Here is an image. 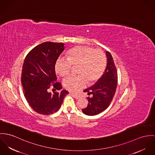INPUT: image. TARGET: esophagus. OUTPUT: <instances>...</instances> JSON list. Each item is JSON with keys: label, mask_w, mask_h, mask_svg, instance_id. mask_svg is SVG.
Instances as JSON below:
<instances>
[{"label": "esophagus", "mask_w": 155, "mask_h": 155, "mask_svg": "<svg viewBox=\"0 0 155 155\" xmlns=\"http://www.w3.org/2000/svg\"><path fill=\"white\" fill-rule=\"evenodd\" d=\"M71 94L77 99H80L81 97V96L80 95L77 94H75V93H71Z\"/></svg>", "instance_id": "esophagus-1"}]
</instances>
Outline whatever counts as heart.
Segmentation results:
<instances>
[{"instance_id":"b5f03b06","label":"heart","mask_w":155,"mask_h":155,"mask_svg":"<svg viewBox=\"0 0 155 155\" xmlns=\"http://www.w3.org/2000/svg\"><path fill=\"white\" fill-rule=\"evenodd\" d=\"M67 60L58 59L55 64V71L61 77L68 75L72 65L78 66L77 77L70 76L63 81L64 87L76 92L85 86L86 82L92 84L103 75L106 67V58L100 49L86 46L74 47L66 53Z\"/></svg>"}]
</instances>
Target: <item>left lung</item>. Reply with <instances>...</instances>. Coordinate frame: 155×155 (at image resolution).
Instances as JSON below:
<instances>
[{
    "label": "left lung",
    "instance_id": "8db88e82",
    "mask_svg": "<svg viewBox=\"0 0 155 155\" xmlns=\"http://www.w3.org/2000/svg\"><path fill=\"white\" fill-rule=\"evenodd\" d=\"M107 66L102 77L97 83L84 90L91 97H87V106L83 109V112L87 115L93 116L104 111L111 103L115 94L118 74L113 58L109 52H106Z\"/></svg>",
    "mask_w": 155,
    "mask_h": 155
}]
</instances>
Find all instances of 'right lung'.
Instances as JSON below:
<instances>
[{
    "label": "right lung",
    "mask_w": 155,
    "mask_h": 155,
    "mask_svg": "<svg viewBox=\"0 0 155 155\" xmlns=\"http://www.w3.org/2000/svg\"><path fill=\"white\" fill-rule=\"evenodd\" d=\"M63 43L44 42L34 48L26 56L22 69L21 83L24 96L35 112L45 115L57 112L69 93L49 91L51 87L60 90L62 84L57 78L55 64L64 50Z\"/></svg>",
    "instance_id": "1"
}]
</instances>
